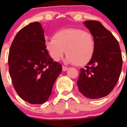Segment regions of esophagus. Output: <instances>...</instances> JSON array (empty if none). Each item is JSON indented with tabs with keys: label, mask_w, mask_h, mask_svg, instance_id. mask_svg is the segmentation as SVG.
Here are the masks:
<instances>
[{
	"label": "esophagus",
	"mask_w": 127,
	"mask_h": 127,
	"mask_svg": "<svg viewBox=\"0 0 127 127\" xmlns=\"http://www.w3.org/2000/svg\"><path fill=\"white\" fill-rule=\"evenodd\" d=\"M67 69H68V67H66V66H63V67H62V70H63V71H67Z\"/></svg>",
	"instance_id": "34e87169"
}]
</instances>
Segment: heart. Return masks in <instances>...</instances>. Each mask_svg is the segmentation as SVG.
I'll return each mask as SVG.
<instances>
[{
    "instance_id": "heart-1",
    "label": "heart",
    "mask_w": 127,
    "mask_h": 127,
    "mask_svg": "<svg viewBox=\"0 0 127 127\" xmlns=\"http://www.w3.org/2000/svg\"><path fill=\"white\" fill-rule=\"evenodd\" d=\"M45 48L54 61H59L66 52L67 63L81 66L92 60L95 50V40L89 32L67 28L58 31L53 38L47 40Z\"/></svg>"
}]
</instances>
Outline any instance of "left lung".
Wrapping results in <instances>:
<instances>
[{
	"label": "left lung",
	"mask_w": 127,
	"mask_h": 127,
	"mask_svg": "<svg viewBox=\"0 0 127 127\" xmlns=\"http://www.w3.org/2000/svg\"><path fill=\"white\" fill-rule=\"evenodd\" d=\"M95 40V50L85 68L80 69L79 92L88 98L108 95L118 82L122 58L118 41L98 21L84 23Z\"/></svg>",
	"instance_id": "left-lung-1"
}]
</instances>
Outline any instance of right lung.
<instances>
[{
  "label": "right lung",
  "instance_id": "right-lung-1",
  "mask_svg": "<svg viewBox=\"0 0 127 127\" xmlns=\"http://www.w3.org/2000/svg\"><path fill=\"white\" fill-rule=\"evenodd\" d=\"M9 73L20 98L31 104L46 101L62 71L45 48L44 31L34 22L21 29L13 40L8 55Z\"/></svg>",
  "mask_w": 127,
  "mask_h": 127
}]
</instances>
